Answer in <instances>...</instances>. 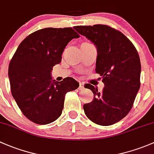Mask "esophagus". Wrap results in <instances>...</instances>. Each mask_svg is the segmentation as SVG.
<instances>
[{"label": "esophagus", "mask_w": 154, "mask_h": 154, "mask_svg": "<svg viewBox=\"0 0 154 154\" xmlns=\"http://www.w3.org/2000/svg\"><path fill=\"white\" fill-rule=\"evenodd\" d=\"M79 90H83L84 88H85V84H84V82H80L79 83Z\"/></svg>", "instance_id": "esophagus-1"}]
</instances>
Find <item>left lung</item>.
<instances>
[{
	"mask_svg": "<svg viewBox=\"0 0 154 154\" xmlns=\"http://www.w3.org/2000/svg\"><path fill=\"white\" fill-rule=\"evenodd\" d=\"M97 49L96 72L102 77L101 92L85 85L94 94L84 104L85 114L93 122L108 126L118 122L130 112L140 88L141 63L132 42L123 33L107 25L74 26Z\"/></svg>",
	"mask_w": 154,
	"mask_h": 154,
	"instance_id": "1",
	"label": "left lung"
}]
</instances>
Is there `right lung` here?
Masks as SVG:
<instances>
[{"instance_id": "1", "label": "right lung", "mask_w": 154, "mask_h": 154, "mask_svg": "<svg viewBox=\"0 0 154 154\" xmlns=\"http://www.w3.org/2000/svg\"><path fill=\"white\" fill-rule=\"evenodd\" d=\"M77 38L71 27L44 28L23 39L14 54L8 72L11 92L23 115L34 123L55 121L62 112L66 93L79 88L71 77L61 82L51 77L66 46Z\"/></svg>"}]
</instances>
